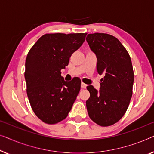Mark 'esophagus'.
Here are the masks:
<instances>
[{
    "label": "esophagus",
    "instance_id": "esophagus-1",
    "mask_svg": "<svg viewBox=\"0 0 154 154\" xmlns=\"http://www.w3.org/2000/svg\"><path fill=\"white\" fill-rule=\"evenodd\" d=\"M86 84H84V82H82V84H81V87L82 88H86Z\"/></svg>",
    "mask_w": 154,
    "mask_h": 154
}]
</instances>
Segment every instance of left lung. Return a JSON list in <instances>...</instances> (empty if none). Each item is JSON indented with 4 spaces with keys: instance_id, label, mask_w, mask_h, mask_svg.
I'll use <instances>...</instances> for the list:
<instances>
[{
    "instance_id": "8db88e82",
    "label": "left lung",
    "mask_w": 154,
    "mask_h": 154,
    "mask_svg": "<svg viewBox=\"0 0 154 154\" xmlns=\"http://www.w3.org/2000/svg\"><path fill=\"white\" fill-rule=\"evenodd\" d=\"M86 41L98 59L97 72L105 73L98 91L88 86L86 102L91 119L100 126H109L123 117L128 107L134 82L130 55L117 38L107 33L88 34Z\"/></svg>"
}]
</instances>
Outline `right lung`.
I'll return each instance as SVG.
<instances>
[{
	"label": "right lung",
	"instance_id": "right-lung-1",
	"mask_svg": "<svg viewBox=\"0 0 154 154\" xmlns=\"http://www.w3.org/2000/svg\"><path fill=\"white\" fill-rule=\"evenodd\" d=\"M87 33H47L28 53L24 76L26 93L35 115L47 124L65 119L81 88L78 78L65 82L60 70L85 40Z\"/></svg>",
	"mask_w": 154,
	"mask_h": 154
}]
</instances>
